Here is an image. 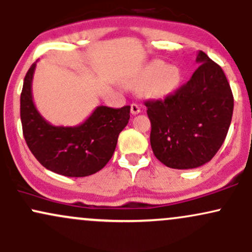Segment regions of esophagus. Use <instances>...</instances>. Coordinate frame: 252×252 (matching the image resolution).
<instances>
[{"instance_id":"1","label":"esophagus","mask_w":252,"mask_h":252,"mask_svg":"<svg viewBox=\"0 0 252 252\" xmlns=\"http://www.w3.org/2000/svg\"><path fill=\"white\" fill-rule=\"evenodd\" d=\"M130 110H131L132 115H137V114H140V112H141L140 105H138V104H136V103H132L131 105H130Z\"/></svg>"}]
</instances>
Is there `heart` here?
Segmentation results:
<instances>
[{"mask_svg": "<svg viewBox=\"0 0 252 252\" xmlns=\"http://www.w3.org/2000/svg\"><path fill=\"white\" fill-rule=\"evenodd\" d=\"M180 70L176 66L168 65L161 60H154L143 66L135 78V84L143 86L147 96L163 98L178 89L180 84Z\"/></svg>", "mask_w": 252, "mask_h": 252, "instance_id": "heart-1", "label": "heart"}]
</instances>
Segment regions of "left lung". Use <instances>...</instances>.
I'll list each match as a JSON object with an SVG mask.
<instances>
[{
  "label": "left lung",
  "mask_w": 252,
  "mask_h": 252,
  "mask_svg": "<svg viewBox=\"0 0 252 252\" xmlns=\"http://www.w3.org/2000/svg\"><path fill=\"white\" fill-rule=\"evenodd\" d=\"M196 68L185 85L163 100H147L150 146L158 161L174 169L209 162L224 143L233 112V96L224 71L198 52Z\"/></svg>",
  "instance_id": "8db88e82"
}]
</instances>
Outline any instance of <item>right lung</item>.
Instances as JSON below:
<instances>
[{
  "label": "right lung",
  "instance_id": "add662e5",
  "mask_svg": "<svg viewBox=\"0 0 252 252\" xmlns=\"http://www.w3.org/2000/svg\"><path fill=\"white\" fill-rule=\"evenodd\" d=\"M36 63L24 80L20 115L26 143L45 168L57 174L82 178L100 170L114 155L118 135L129 122L130 106H97L85 122L76 126H52L39 114L32 96Z\"/></svg>",
  "mask_w": 252,
  "mask_h": 252
}]
</instances>
